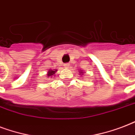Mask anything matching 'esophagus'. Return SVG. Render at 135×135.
<instances>
[{"label": "esophagus", "mask_w": 135, "mask_h": 135, "mask_svg": "<svg viewBox=\"0 0 135 135\" xmlns=\"http://www.w3.org/2000/svg\"><path fill=\"white\" fill-rule=\"evenodd\" d=\"M69 63H66V64H64V67L65 68H68L69 67Z\"/></svg>", "instance_id": "34e87169"}]
</instances>
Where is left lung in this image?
I'll list each match as a JSON object with an SVG mask.
<instances>
[{
  "label": "left lung",
  "mask_w": 135,
  "mask_h": 135,
  "mask_svg": "<svg viewBox=\"0 0 135 135\" xmlns=\"http://www.w3.org/2000/svg\"><path fill=\"white\" fill-rule=\"evenodd\" d=\"M81 73H82V72H81Z\"/></svg>",
  "instance_id": "obj_1"
}]
</instances>
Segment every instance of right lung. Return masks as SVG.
<instances>
[{
	"mask_svg": "<svg viewBox=\"0 0 135 135\" xmlns=\"http://www.w3.org/2000/svg\"><path fill=\"white\" fill-rule=\"evenodd\" d=\"M55 71H57V70H55V71H48V72H47V77H50V76H53L54 74H55Z\"/></svg>",
	"mask_w": 135,
	"mask_h": 135,
	"instance_id": "1",
	"label": "right lung"
}]
</instances>
